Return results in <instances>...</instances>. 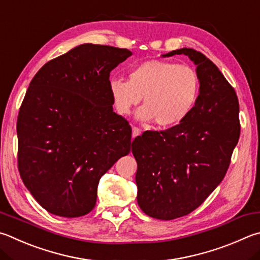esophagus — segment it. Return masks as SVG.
Here are the masks:
<instances>
[{
    "label": "esophagus",
    "instance_id": "34e87169",
    "mask_svg": "<svg viewBox=\"0 0 260 260\" xmlns=\"http://www.w3.org/2000/svg\"><path fill=\"white\" fill-rule=\"evenodd\" d=\"M141 134V129L138 128V127H133V129H132V136L133 138H136V136H139Z\"/></svg>",
    "mask_w": 260,
    "mask_h": 260
}]
</instances>
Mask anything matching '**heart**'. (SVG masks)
Returning <instances> with one entry per match:
<instances>
[{
  "instance_id": "heart-1",
  "label": "heart",
  "mask_w": 260,
  "mask_h": 260,
  "mask_svg": "<svg viewBox=\"0 0 260 260\" xmlns=\"http://www.w3.org/2000/svg\"><path fill=\"white\" fill-rule=\"evenodd\" d=\"M199 76L188 66L173 61L149 60L129 70L128 81L111 78L110 94L118 114L128 115L143 96L138 111L142 120L160 127L177 125L190 114L199 95Z\"/></svg>"
}]
</instances>
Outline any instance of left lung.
Instances as JSON below:
<instances>
[{
	"label": "left lung",
	"mask_w": 260,
	"mask_h": 260,
	"mask_svg": "<svg viewBox=\"0 0 260 260\" xmlns=\"http://www.w3.org/2000/svg\"><path fill=\"white\" fill-rule=\"evenodd\" d=\"M197 66L199 95L190 114L166 131H146L132 142L138 162V204L150 217L188 215L223 181L240 138L239 100L216 64L201 52L179 49Z\"/></svg>",
	"instance_id": "obj_1"
}]
</instances>
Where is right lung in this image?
I'll use <instances>...</instances> for the list:
<instances>
[{"label":"right lung","mask_w":260,"mask_h":260,"mask_svg":"<svg viewBox=\"0 0 260 260\" xmlns=\"http://www.w3.org/2000/svg\"><path fill=\"white\" fill-rule=\"evenodd\" d=\"M131 55L127 49L82 44L31 79L17 120L18 169L51 214H88L100 178L129 153L132 128L112 110L109 77Z\"/></svg>","instance_id":"right-lung-1"}]
</instances>
